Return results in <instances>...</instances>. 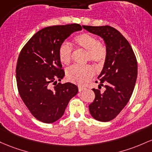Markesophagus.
Returning a JSON list of instances; mask_svg holds the SVG:
<instances>
[{
  "label": "esophagus",
  "mask_w": 152,
  "mask_h": 152,
  "mask_svg": "<svg viewBox=\"0 0 152 152\" xmlns=\"http://www.w3.org/2000/svg\"><path fill=\"white\" fill-rule=\"evenodd\" d=\"M85 89V88H84V87H81V86H78V90H79L80 92L83 91V90H84Z\"/></svg>",
  "instance_id": "esophagus-1"
}]
</instances>
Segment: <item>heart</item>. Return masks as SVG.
<instances>
[{"label":"heart","mask_w":152,"mask_h":152,"mask_svg":"<svg viewBox=\"0 0 152 152\" xmlns=\"http://www.w3.org/2000/svg\"><path fill=\"white\" fill-rule=\"evenodd\" d=\"M75 43L79 48L86 51L85 61H91L100 66L105 62L107 57V48L103 44L100 43L98 39L90 34L83 33L77 36ZM72 47L67 42L61 44L59 48V57L63 64H68L71 62ZM94 74L93 68L90 65H73L66 71L69 80L76 84H85Z\"/></svg>","instance_id":"b5f03b06"}]
</instances>
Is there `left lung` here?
I'll return each instance as SVG.
<instances>
[{
	"label": "left lung",
	"mask_w": 152,
	"mask_h": 152,
	"mask_svg": "<svg viewBox=\"0 0 152 152\" xmlns=\"http://www.w3.org/2000/svg\"><path fill=\"white\" fill-rule=\"evenodd\" d=\"M88 31L103 39L107 57L99 75L100 85L105 90L93 88L95 98L89 105L90 113L95 120H113L126 105L134 91L137 78V61L126 39L110 26H83ZM100 88V85H99Z\"/></svg>",
	"instance_id": "1"
}]
</instances>
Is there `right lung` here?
Segmentation results:
<instances>
[{"mask_svg": "<svg viewBox=\"0 0 152 152\" xmlns=\"http://www.w3.org/2000/svg\"><path fill=\"white\" fill-rule=\"evenodd\" d=\"M80 30L77 23L46 27L37 32L20 52L16 69L18 93L31 113L40 121L52 124L59 120L78 93L77 85L57 80L64 76L59 46L73 32Z\"/></svg>", "mask_w": 152, "mask_h": 152, "instance_id": "obj_1", "label": "right lung"}]
</instances>
